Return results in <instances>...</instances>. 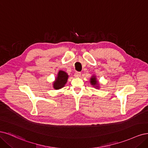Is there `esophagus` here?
<instances>
[{
    "label": "esophagus",
    "instance_id": "obj_1",
    "mask_svg": "<svg viewBox=\"0 0 148 148\" xmlns=\"http://www.w3.org/2000/svg\"><path fill=\"white\" fill-rule=\"evenodd\" d=\"M81 75V73L80 72H75L74 74V76L75 77H80Z\"/></svg>",
    "mask_w": 148,
    "mask_h": 148
}]
</instances>
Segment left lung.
I'll use <instances>...</instances> for the list:
<instances>
[{
  "label": "left lung",
  "instance_id": "left-lung-1",
  "mask_svg": "<svg viewBox=\"0 0 148 148\" xmlns=\"http://www.w3.org/2000/svg\"><path fill=\"white\" fill-rule=\"evenodd\" d=\"M90 84H91L93 87H96L97 88H99V86H98V82L97 80V78H96V76L95 75H93L92 77H91V79H90Z\"/></svg>",
  "mask_w": 148,
  "mask_h": 148
}]
</instances>
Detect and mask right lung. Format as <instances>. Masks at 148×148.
Returning <instances> with one entry per match:
<instances>
[{
	"mask_svg": "<svg viewBox=\"0 0 148 148\" xmlns=\"http://www.w3.org/2000/svg\"><path fill=\"white\" fill-rule=\"evenodd\" d=\"M68 79V75L63 71H60L58 75L56 77L55 81L53 82V88L55 90H58L63 88L67 82Z\"/></svg>",
	"mask_w": 148,
	"mask_h": 148,
	"instance_id": "right-lung-1",
	"label": "right lung"
}]
</instances>
